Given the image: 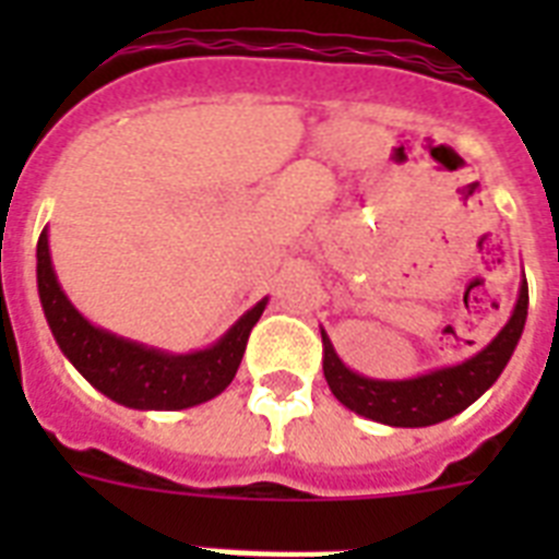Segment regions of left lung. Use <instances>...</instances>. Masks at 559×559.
I'll return each mask as SVG.
<instances>
[{
  "mask_svg": "<svg viewBox=\"0 0 559 559\" xmlns=\"http://www.w3.org/2000/svg\"><path fill=\"white\" fill-rule=\"evenodd\" d=\"M525 319H528V281L520 284V298H516L511 319L487 348L459 366L438 368L412 380H371V377L350 371L336 357L328 333L322 331L324 380L342 406L377 424L406 426V429L441 424L447 417L464 412L469 403H476L499 380V373L504 371L520 342Z\"/></svg>",
  "mask_w": 559,
  "mask_h": 559,
  "instance_id": "8db88e82",
  "label": "left lung"
}]
</instances>
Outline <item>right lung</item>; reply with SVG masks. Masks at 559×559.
I'll use <instances>...</instances> for the list:
<instances>
[{"instance_id":"obj_1","label":"right lung","mask_w":559,"mask_h":559,"mask_svg":"<svg viewBox=\"0 0 559 559\" xmlns=\"http://www.w3.org/2000/svg\"><path fill=\"white\" fill-rule=\"evenodd\" d=\"M37 289L57 345L86 380L127 408H188L217 397L235 380L249 333L261 319L266 298L246 310L211 348L168 354L95 328L66 298L51 266L48 231L37 240Z\"/></svg>"}]
</instances>
